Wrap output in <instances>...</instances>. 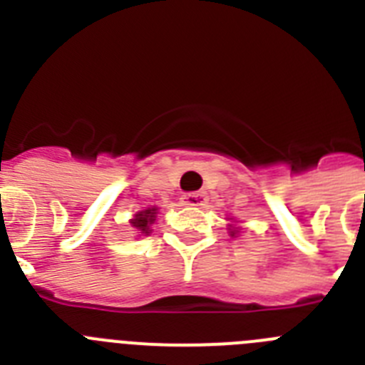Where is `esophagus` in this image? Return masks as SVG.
<instances>
[{
	"mask_svg": "<svg viewBox=\"0 0 365 365\" xmlns=\"http://www.w3.org/2000/svg\"><path fill=\"white\" fill-rule=\"evenodd\" d=\"M206 202V193L205 192H193L182 195V205L186 206H202Z\"/></svg>",
	"mask_w": 365,
	"mask_h": 365,
	"instance_id": "obj_1",
	"label": "esophagus"
}]
</instances>
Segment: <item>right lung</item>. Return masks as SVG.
<instances>
[{"label":"right lung","mask_w":365,"mask_h":365,"mask_svg":"<svg viewBox=\"0 0 365 365\" xmlns=\"http://www.w3.org/2000/svg\"><path fill=\"white\" fill-rule=\"evenodd\" d=\"M155 214H157V208H148L144 212H138L133 221H131V225L138 228L143 234H150V225H153Z\"/></svg>","instance_id":"obj_1"}]
</instances>
